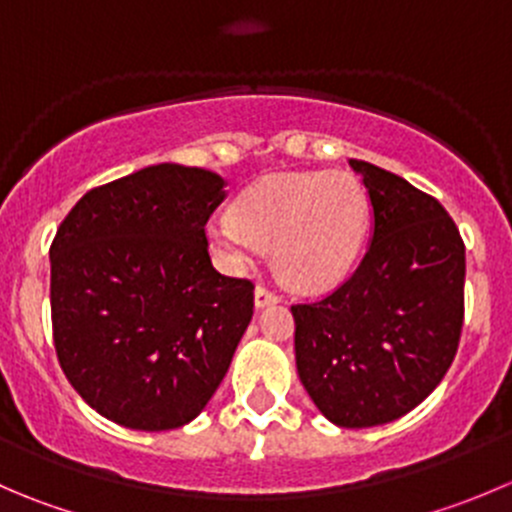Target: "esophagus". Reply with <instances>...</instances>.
Segmentation results:
<instances>
[{
    "label": "esophagus",
    "mask_w": 512,
    "mask_h": 512,
    "mask_svg": "<svg viewBox=\"0 0 512 512\" xmlns=\"http://www.w3.org/2000/svg\"><path fill=\"white\" fill-rule=\"evenodd\" d=\"M277 302H280V297H277L272 290H267V287H257V290H255V307H257V310H262V307L277 305Z\"/></svg>",
    "instance_id": "obj_1"
}]
</instances>
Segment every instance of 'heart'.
I'll list each match as a JSON object with an SVG mask.
<instances>
[{"label": "heart", "mask_w": 512, "mask_h": 512, "mask_svg": "<svg viewBox=\"0 0 512 512\" xmlns=\"http://www.w3.org/2000/svg\"><path fill=\"white\" fill-rule=\"evenodd\" d=\"M370 207L347 172H277L247 187L235 215L207 222L215 255L232 270L252 267L275 247L282 280L302 292L340 285L360 260Z\"/></svg>", "instance_id": "obj_1"}]
</instances>
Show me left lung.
<instances>
[{
    "label": "left lung",
    "mask_w": 512,
    "mask_h": 512,
    "mask_svg": "<svg viewBox=\"0 0 512 512\" xmlns=\"http://www.w3.org/2000/svg\"><path fill=\"white\" fill-rule=\"evenodd\" d=\"M370 197V245L325 300L292 305L297 375L337 428L403 418L440 385L463 327L465 245L445 207L350 160Z\"/></svg>",
    "instance_id": "obj_1"
}]
</instances>
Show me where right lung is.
Wrapping results in <instances>:
<instances>
[{
  "instance_id": "add662e5",
  "label": "right lung",
  "mask_w": 512,
  "mask_h": 512,
  "mask_svg": "<svg viewBox=\"0 0 512 512\" xmlns=\"http://www.w3.org/2000/svg\"><path fill=\"white\" fill-rule=\"evenodd\" d=\"M217 172L175 162L89 190L49 250L59 365L102 418L160 433L207 408L255 307L212 267L205 225Z\"/></svg>"
}]
</instances>
